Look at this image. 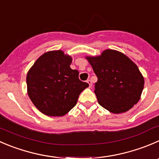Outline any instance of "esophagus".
<instances>
[{
  "mask_svg": "<svg viewBox=\"0 0 159 159\" xmlns=\"http://www.w3.org/2000/svg\"><path fill=\"white\" fill-rule=\"evenodd\" d=\"M87 83L88 84H89V87H92V81H91V80H87Z\"/></svg>",
  "mask_w": 159,
  "mask_h": 159,
  "instance_id": "34e87169",
  "label": "esophagus"
}]
</instances>
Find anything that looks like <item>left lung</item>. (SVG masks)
Here are the masks:
<instances>
[{
    "instance_id": "1",
    "label": "left lung",
    "mask_w": 159,
    "mask_h": 159,
    "mask_svg": "<svg viewBox=\"0 0 159 159\" xmlns=\"http://www.w3.org/2000/svg\"><path fill=\"white\" fill-rule=\"evenodd\" d=\"M98 78L95 94L100 106L112 113L131 109L141 98L144 79L138 66L127 56L114 50L86 57Z\"/></svg>"
}]
</instances>
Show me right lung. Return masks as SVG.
<instances>
[{"instance_id": "1", "label": "right lung", "mask_w": 159, "mask_h": 159, "mask_svg": "<svg viewBox=\"0 0 159 159\" xmlns=\"http://www.w3.org/2000/svg\"><path fill=\"white\" fill-rule=\"evenodd\" d=\"M72 57L62 50L43 53L27 73V92L34 106L49 116H62L75 106L89 84L70 68Z\"/></svg>"}]
</instances>
